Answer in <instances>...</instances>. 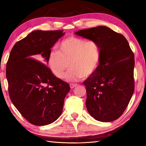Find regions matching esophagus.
Returning <instances> with one entry per match:
<instances>
[{
  "mask_svg": "<svg viewBox=\"0 0 146 146\" xmlns=\"http://www.w3.org/2000/svg\"><path fill=\"white\" fill-rule=\"evenodd\" d=\"M70 86L71 88H75L76 86H77V84H76V83H70Z\"/></svg>",
  "mask_w": 146,
  "mask_h": 146,
  "instance_id": "34e87169",
  "label": "esophagus"
}]
</instances>
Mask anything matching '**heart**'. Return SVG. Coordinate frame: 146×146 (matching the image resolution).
I'll use <instances>...</instances> for the list:
<instances>
[{
    "mask_svg": "<svg viewBox=\"0 0 146 146\" xmlns=\"http://www.w3.org/2000/svg\"><path fill=\"white\" fill-rule=\"evenodd\" d=\"M59 51H51L49 54L48 64L58 78H63L65 72L68 81H76L91 75L97 69L100 61V49L94 40L71 36L62 41ZM70 65H69V64Z\"/></svg>",
    "mask_w": 146,
    "mask_h": 146,
    "instance_id": "heart-1",
    "label": "heart"
}]
</instances>
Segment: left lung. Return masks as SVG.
<instances>
[{
    "label": "left lung",
    "mask_w": 146,
    "mask_h": 146,
    "mask_svg": "<svg viewBox=\"0 0 146 146\" xmlns=\"http://www.w3.org/2000/svg\"><path fill=\"white\" fill-rule=\"evenodd\" d=\"M75 34L95 41L100 49L99 65L83 82L88 113L100 122L116 120L128 106L134 91V55L127 40L106 26Z\"/></svg>",
    "instance_id": "obj_1"
}]
</instances>
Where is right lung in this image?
<instances>
[{
  "instance_id": "right-lung-1",
  "label": "right lung",
  "mask_w": 146,
  "mask_h": 146,
  "mask_svg": "<svg viewBox=\"0 0 146 146\" xmlns=\"http://www.w3.org/2000/svg\"><path fill=\"white\" fill-rule=\"evenodd\" d=\"M64 35L62 30L35 31L15 43L9 55L6 66L9 97L33 125H46L57 120L70 90V85L46 65L51 48Z\"/></svg>"
}]
</instances>
